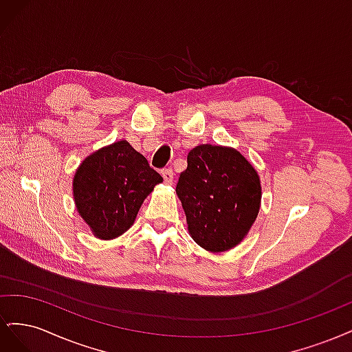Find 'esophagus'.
I'll return each instance as SVG.
<instances>
[{
  "mask_svg": "<svg viewBox=\"0 0 352 352\" xmlns=\"http://www.w3.org/2000/svg\"><path fill=\"white\" fill-rule=\"evenodd\" d=\"M163 179H164V184L166 185H172L173 184V170L172 168H166V170H163Z\"/></svg>",
  "mask_w": 352,
  "mask_h": 352,
  "instance_id": "obj_1",
  "label": "esophagus"
}]
</instances>
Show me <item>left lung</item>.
<instances>
[{
    "label": "left lung",
    "instance_id": "obj_1",
    "mask_svg": "<svg viewBox=\"0 0 352 352\" xmlns=\"http://www.w3.org/2000/svg\"><path fill=\"white\" fill-rule=\"evenodd\" d=\"M176 194L201 248L225 252L248 235L261 207L257 170L232 146L201 144L188 154Z\"/></svg>",
    "mask_w": 352,
    "mask_h": 352
}]
</instances>
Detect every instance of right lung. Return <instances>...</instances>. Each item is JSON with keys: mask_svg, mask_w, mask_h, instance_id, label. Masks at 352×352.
Returning a JSON list of instances; mask_svg holds the SVG:
<instances>
[{"mask_svg": "<svg viewBox=\"0 0 352 352\" xmlns=\"http://www.w3.org/2000/svg\"><path fill=\"white\" fill-rule=\"evenodd\" d=\"M163 177L127 141L89 154L73 176L74 206L92 235L101 241L129 230L142 202Z\"/></svg>", "mask_w": 352, "mask_h": 352, "instance_id": "right-lung-1", "label": "right lung"}]
</instances>
